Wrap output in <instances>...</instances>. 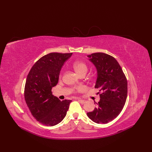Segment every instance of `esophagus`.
I'll list each match as a JSON object with an SVG mask.
<instances>
[{
    "label": "esophagus",
    "mask_w": 152,
    "mask_h": 152,
    "mask_svg": "<svg viewBox=\"0 0 152 152\" xmlns=\"http://www.w3.org/2000/svg\"><path fill=\"white\" fill-rule=\"evenodd\" d=\"M78 101H79V102L80 103H82V104H84V103L86 102V100L81 99H78Z\"/></svg>",
    "instance_id": "34e87169"
}]
</instances>
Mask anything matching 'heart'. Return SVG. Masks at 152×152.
<instances>
[{"mask_svg":"<svg viewBox=\"0 0 152 152\" xmlns=\"http://www.w3.org/2000/svg\"><path fill=\"white\" fill-rule=\"evenodd\" d=\"M73 67H74L75 70L77 73H79V75L82 74V73H87V66L86 64L82 61H77L74 63L73 65ZM82 89V87H79L77 88V91H81Z\"/></svg>","mask_w":152,"mask_h":152,"instance_id":"obj_1","label":"heart"}]
</instances>
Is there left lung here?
I'll return each mask as SVG.
<instances>
[{"label": "left lung", "mask_w": 152, "mask_h": 152, "mask_svg": "<svg viewBox=\"0 0 152 152\" xmlns=\"http://www.w3.org/2000/svg\"><path fill=\"white\" fill-rule=\"evenodd\" d=\"M87 57L97 70L95 88L99 89L101 94L97 107L87 115L96 123L107 124L120 114L126 103L127 79L117 61L110 55L96 53Z\"/></svg>", "instance_id": "1"}]
</instances>
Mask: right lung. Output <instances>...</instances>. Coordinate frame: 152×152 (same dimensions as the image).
Instances as JSON below:
<instances>
[{"label":"right lung","mask_w":152,"mask_h":152,"mask_svg":"<svg viewBox=\"0 0 152 152\" xmlns=\"http://www.w3.org/2000/svg\"><path fill=\"white\" fill-rule=\"evenodd\" d=\"M72 53H51L31 67L25 86V99L32 115L43 125L53 126L65 118L72 100H59L52 88L58 82L61 69Z\"/></svg>","instance_id":"1"}]
</instances>
